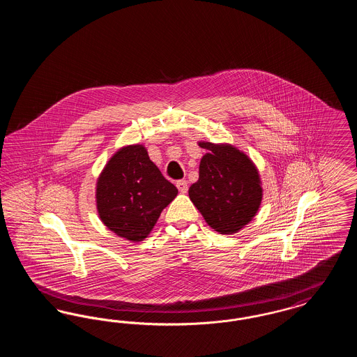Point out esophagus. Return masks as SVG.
<instances>
[{"instance_id": "34e87169", "label": "esophagus", "mask_w": 357, "mask_h": 357, "mask_svg": "<svg viewBox=\"0 0 357 357\" xmlns=\"http://www.w3.org/2000/svg\"><path fill=\"white\" fill-rule=\"evenodd\" d=\"M176 187H178V190H179L182 194H185V192H187V190H188L186 181H178V182H176Z\"/></svg>"}]
</instances>
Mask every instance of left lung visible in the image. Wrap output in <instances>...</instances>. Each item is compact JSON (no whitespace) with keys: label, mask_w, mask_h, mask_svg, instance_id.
<instances>
[{"label":"left lung","mask_w":357,"mask_h":357,"mask_svg":"<svg viewBox=\"0 0 357 357\" xmlns=\"http://www.w3.org/2000/svg\"><path fill=\"white\" fill-rule=\"evenodd\" d=\"M206 149L199 179L188 197L206 223L220 234H236L250 223L262 202V182L255 162L229 143L198 142Z\"/></svg>","instance_id":"8db88e82"}]
</instances>
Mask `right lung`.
<instances>
[{"mask_svg": "<svg viewBox=\"0 0 357 357\" xmlns=\"http://www.w3.org/2000/svg\"><path fill=\"white\" fill-rule=\"evenodd\" d=\"M176 195L178 188L165 179L143 144L120 147L104 166L95 191L100 221L131 242L149 237Z\"/></svg>", "mask_w": 357, "mask_h": 357, "instance_id": "1", "label": "right lung"}]
</instances>
